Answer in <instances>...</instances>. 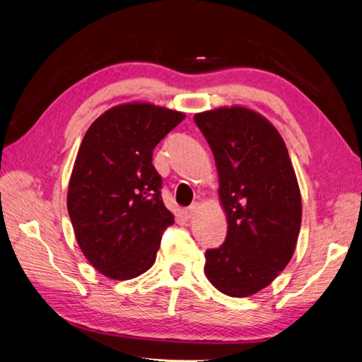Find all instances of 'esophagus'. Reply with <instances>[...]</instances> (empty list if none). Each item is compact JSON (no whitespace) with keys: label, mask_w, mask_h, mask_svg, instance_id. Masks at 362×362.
Returning a JSON list of instances; mask_svg holds the SVG:
<instances>
[{"label":"esophagus","mask_w":362,"mask_h":362,"mask_svg":"<svg viewBox=\"0 0 362 362\" xmlns=\"http://www.w3.org/2000/svg\"><path fill=\"white\" fill-rule=\"evenodd\" d=\"M199 208H201L199 204H192L189 208H185V210L182 211V214H184L185 218H193L196 214H198Z\"/></svg>","instance_id":"1"}]
</instances>
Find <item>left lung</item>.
Here are the masks:
<instances>
[{
    "label": "left lung",
    "instance_id": "left-lung-1",
    "mask_svg": "<svg viewBox=\"0 0 362 362\" xmlns=\"http://www.w3.org/2000/svg\"><path fill=\"white\" fill-rule=\"evenodd\" d=\"M218 173L225 243L205 252L204 272L231 298H249L286 269L300 231L302 199L286 144L269 120L246 107L194 115Z\"/></svg>",
    "mask_w": 362,
    "mask_h": 362
}]
</instances>
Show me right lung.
I'll use <instances>...</instances> for the list:
<instances>
[{
    "label": "right lung",
    "mask_w": 362,
    "mask_h": 362,
    "mask_svg": "<svg viewBox=\"0 0 362 362\" xmlns=\"http://www.w3.org/2000/svg\"><path fill=\"white\" fill-rule=\"evenodd\" d=\"M184 113L149 103L116 105L86 131L68 189L76 243L101 275L127 281L152 267L175 218L161 199L152 151Z\"/></svg>",
    "instance_id": "right-lung-1"
}]
</instances>
